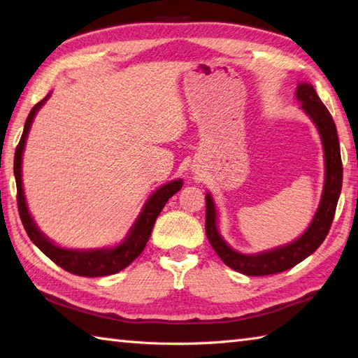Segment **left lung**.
<instances>
[{"mask_svg":"<svg viewBox=\"0 0 358 358\" xmlns=\"http://www.w3.org/2000/svg\"><path fill=\"white\" fill-rule=\"evenodd\" d=\"M295 98L301 103V110L313 121L320 134L324 152V186L320 204L313 222L299 238L287 245L273 248L257 254H243L232 249L218 229V212L212 195L206 194V235L217 255L234 271L245 275H271L294 268L295 264L314 254L329 232L337 201L343 183V166L340 157L337 127L329 110L318 98L310 83H299Z\"/></svg>","mask_w":358,"mask_h":358,"instance_id":"1","label":"left lung"}]
</instances>
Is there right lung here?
Masks as SVG:
<instances>
[{
  "instance_id": "1",
  "label": "right lung",
  "mask_w": 358,
  "mask_h": 358,
  "mask_svg": "<svg viewBox=\"0 0 358 358\" xmlns=\"http://www.w3.org/2000/svg\"><path fill=\"white\" fill-rule=\"evenodd\" d=\"M49 96L50 94L48 96H44L43 100L35 104L32 110H30L24 124V131H22L21 135V140L18 143L17 150H15L13 173L15 180H17V200L22 226H24L29 238L32 240L34 245L64 271L81 277L112 275V273H117L127 268V266L131 264L135 258H138V255L143 252V249L146 248V243L150 237L152 227L155 224L157 217L159 215V212L163 210L167 200L180 191L181 186H183V180H172L169 183L159 186L146 200V203H144L140 215L136 217L132 227L126 234V237L121 240L117 246L96 249H69L55 245L52 240H49V237H45V235L38 229L32 215H30L24 196V189H22L21 175L22 152H24L30 126L34 123L36 112L43 108L44 103L49 100Z\"/></svg>"
}]
</instances>
